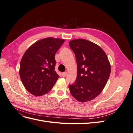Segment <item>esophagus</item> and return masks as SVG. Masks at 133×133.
I'll return each instance as SVG.
<instances>
[{
    "label": "esophagus",
    "instance_id": "obj_1",
    "mask_svg": "<svg viewBox=\"0 0 133 133\" xmlns=\"http://www.w3.org/2000/svg\"><path fill=\"white\" fill-rule=\"evenodd\" d=\"M62 75H63V76H66L68 75V73H67V72H64V73H63L62 74Z\"/></svg>",
    "mask_w": 133,
    "mask_h": 133
}]
</instances>
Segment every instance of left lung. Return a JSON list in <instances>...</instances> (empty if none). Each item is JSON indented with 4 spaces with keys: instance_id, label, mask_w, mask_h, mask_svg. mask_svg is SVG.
I'll return each mask as SVG.
<instances>
[{
    "instance_id": "left-lung-1",
    "label": "left lung",
    "mask_w": 133,
    "mask_h": 133,
    "mask_svg": "<svg viewBox=\"0 0 133 133\" xmlns=\"http://www.w3.org/2000/svg\"><path fill=\"white\" fill-rule=\"evenodd\" d=\"M69 46L75 53L77 76L69 85L71 94L78 101H90L98 96L109 78L111 66L107 54L97 44L83 39H74Z\"/></svg>"
}]
</instances>
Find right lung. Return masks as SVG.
<instances>
[{
  "instance_id": "obj_1",
  "label": "right lung",
  "mask_w": 133,
  "mask_h": 133,
  "mask_svg": "<svg viewBox=\"0 0 133 133\" xmlns=\"http://www.w3.org/2000/svg\"><path fill=\"white\" fill-rule=\"evenodd\" d=\"M64 40L49 37L36 42L24 54L19 75L27 91L35 96L46 94L59 76L56 73L55 54Z\"/></svg>"
}]
</instances>
